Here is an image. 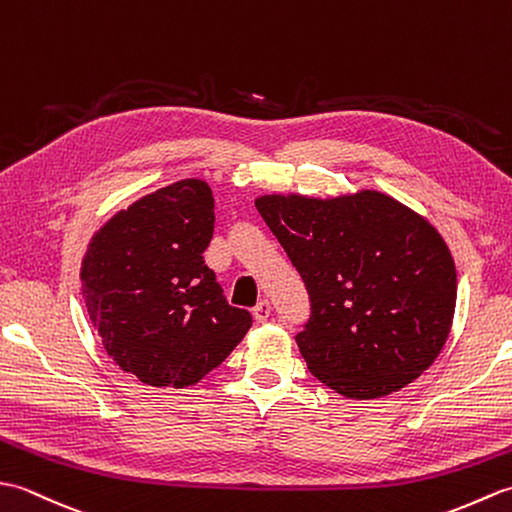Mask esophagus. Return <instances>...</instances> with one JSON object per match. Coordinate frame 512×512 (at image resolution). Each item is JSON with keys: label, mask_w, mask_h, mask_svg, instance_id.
<instances>
[{"label": "esophagus", "mask_w": 512, "mask_h": 512, "mask_svg": "<svg viewBox=\"0 0 512 512\" xmlns=\"http://www.w3.org/2000/svg\"><path fill=\"white\" fill-rule=\"evenodd\" d=\"M270 310H273V308H270V301H268V299H262V301H259L257 306L253 308V317H255V321H257V323H264V321L270 317Z\"/></svg>", "instance_id": "obj_1"}]
</instances>
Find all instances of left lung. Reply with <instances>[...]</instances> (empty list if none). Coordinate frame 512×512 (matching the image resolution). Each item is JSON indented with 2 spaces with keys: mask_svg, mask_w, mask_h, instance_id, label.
Returning <instances> with one entry per match:
<instances>
[{
  "mask_svg": "<svg viewBox=\"0 0 512 512\" xmlns=\"http://www.w3.org/2000/svg\"><path fill=\"white\" fill-rule=\"evenodd\" d=\"M255 206L308 288L297 345L323 385L383 398L431 367L449 339L458 275L422 215L369 189L328 200L273 193Z\"/></svg>",
  "mask_w": 512,
  "mask_h": 512,
  "instance_id": "8db88e82",
  "label": "left lung"
}]
</instances>
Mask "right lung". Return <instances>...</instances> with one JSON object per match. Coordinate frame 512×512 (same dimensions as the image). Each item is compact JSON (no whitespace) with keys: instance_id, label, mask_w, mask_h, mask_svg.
Instances as JSON below:
<instances>
[{"instance_id":"right-lung-1","label":"right lung","mask_w":512,"mask_h":512,"mask_svg":"<svg viewBox=\"0 0 512 512\" xmlns=\"http://www.w3.org/2000/svg\"><path fill=\"white\" fill-rule=\"evenodd\" d=\"M213 222L211 187L187 178L118 211L92 237L81 264L85 306L105 352L140 383L195 385L253 325L204 264Z\"/></svg>"}]
</instances>
